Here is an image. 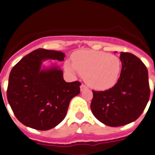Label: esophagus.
I'll return each instance as SVG.
<instances>
[{
    "instance_id": "esophagus-1",
    "label": "esophagus",
    "mask_w": 155,
    "mask_h": 155,
    "mask_svg": "<svg viewBox=\"0 0 155 155\" xmlns=\"http://www.w3.org/2000/svg\"><path fill=\"white\" fill-rule=\"evenodd\" d=\"M80 88H81V91H84V90H86V89H87V86L84 85V84H82L80 86Z\"/></svg>"
}]
</instances>
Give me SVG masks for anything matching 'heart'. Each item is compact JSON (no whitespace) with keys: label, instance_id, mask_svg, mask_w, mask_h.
<instances>
[{"label":"heart","instance_id":"b5f03b06","mask_svg":"<svg viewBox=\"0 0 155 155\" xmlns=\"http://www.w3.org/2000/svg\"><path fill=\"white\" fill-rule=\"evenodd\" d=\"M68 71L84 77L89 87L98 91L111 88L116 84L121 71L119 57L105 52L79 50L72 55V63L66 61Z\"/></svg>","mask_w":155,"mask_h":155}]
</instances>
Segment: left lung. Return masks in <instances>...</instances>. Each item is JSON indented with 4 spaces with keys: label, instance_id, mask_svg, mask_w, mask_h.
<instances>
[{
    "label": "left lung",
    "instance_id": "1",
    "mask_svg": "<svg viewBox=\"0 0 155 155\" xmlns=\"http://www.w3.org/2000/svg\"><path fill=\"white\" fill-rule=\"evenodd\" d=\"M122 70L116 84L104 91H93L91 109L101 123L120 127L135 121L150 98L148 71L143 63L130 53H120Z\"/></svg>",
    "mask_w": 155,
    "mask_h": 155
}]
</instances>
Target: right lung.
I'll return each instance as SVG.
<instances>
[{
    "mask_svg": "<svg viewBox=\"0 0 155 155\" xmlns=\"http://www.w3.org/2000/svg\"><path fill=\"white\" fill-rule=\"evenodd\" d=\"M64 57L62 52L38 49L12 68L7 98L25 126L39 130L55 127L65 118L71 100L80 93V82H66L58 67L41 69L42 61H63Z\"/></svg>",
    "mask_w": 155,
    "mask_h": 155,
    "instance_id": "1",
    "label": "right lung"
}]
</instances>
